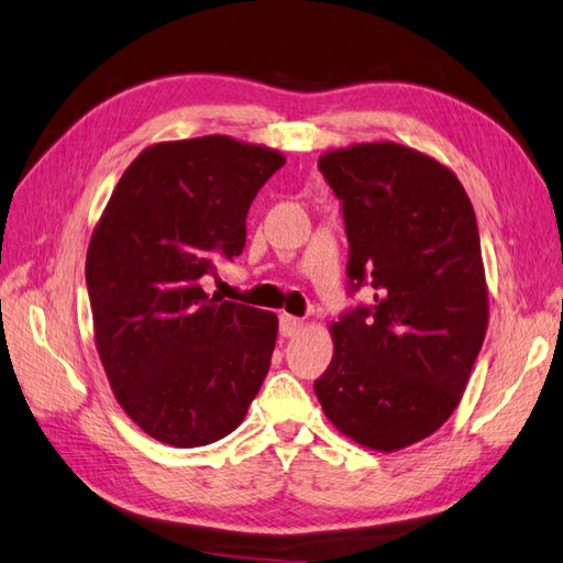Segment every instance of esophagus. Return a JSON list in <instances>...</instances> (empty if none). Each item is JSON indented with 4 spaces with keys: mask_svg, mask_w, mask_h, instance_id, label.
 Segmentation results:
<instances>
[{
    "mask_svg": "<svg viewBox=\"0 0 563 563\" xmlns=\"http://www.w3.org/2000/svg\"><path fill=\"white\" fill-rule=\"evenodd\" d=\"M302 329H305V321H302V319L290 317V313H280V335L292 338V335H297Z\"/></svg>",
    "mask_w": 563,
    "mask_h": 563,
    "instance_id": "1",
    "label": "esophagus"
}]
</instances>
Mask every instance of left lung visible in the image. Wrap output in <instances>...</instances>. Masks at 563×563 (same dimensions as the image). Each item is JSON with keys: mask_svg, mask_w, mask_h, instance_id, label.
<instances>
[{"mask_svg": "<svg viewBox=\"0 0 563 563\" xmlns=\"http://www.w3.org/2000/svg\"><path fill=\"white\" fill-rule=\"evenodd\" d=\"M319 169L343 201L350 290L376 295L329 325L333 360L313 390L341 434L394 453L459 408L485 341L477 218L446 165L394 141L325 151Z\"/></svg>", "mask_w": 563, "mask_h": 563, "instance_id": "left-lung-1", "label": "left lung"}]
</instances>
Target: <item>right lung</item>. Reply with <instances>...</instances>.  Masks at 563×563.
I'll return each instance as SVG.
<instances>
[{"instance_id":"1","label":"right lung","mask_w":563,"mask_h":563,"mask_svg":"<svg viewBox=\"0 0 563 563\" xmlns=\"http://www.w3.org/2000/svg\"><path fill=\"white\" fill-rule=\"evenodd\" d=\"M285 165L276 148L211 134L161 141L124 169L90 234L96 347L117 402L167 446L238 429L268 374L278 317L203 287L240 256L246 213Z\"/></svg>"}]
</instances>
